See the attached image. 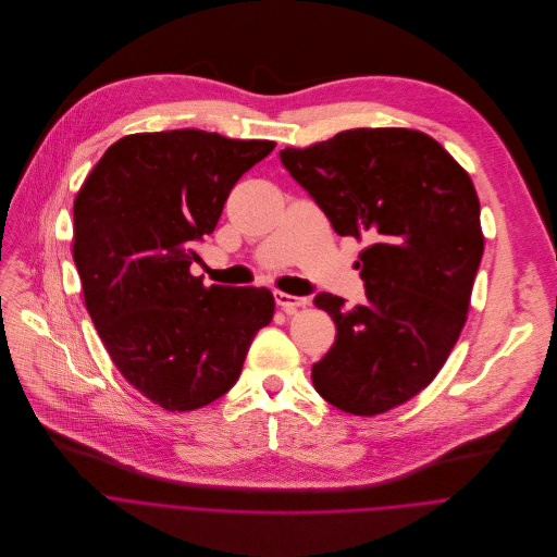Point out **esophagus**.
<instances>
[{"mask_svg": "<svg viewBox=\"0 0 557 557\" xmlns=\"http://www.w3.org/2000/svg\"><path fill=\"white\" fill-rule=\"evenodd\" d=\"M274 298H276V305L283 311H294L296 307H305L309 302L305 296H292V294H285V292H276Z\"/></svg>", "mask_w": 557, "mask_h": 557, "instance_id": "34e87169", "label": "esophagus"}]
</instances>
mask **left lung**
Listing matches in <instances>:
<instances>
[{
    "mask_svg": "<svg viewBox=\"0 0 557 557\" xmlns=\"http://www.w3.org/2000/svg\"><path fill=\"white\" fill-rule=\"evenodd\" d=\"M281 162L360 255L367 302L318 294L336 343L311 367L315 391L351 414L386 412L425 388L466 324L483 257L470 175L412 129H349Z\"/></svg>",
    "mask_w": 557,
    "mask_h": 557,
    "instance_id": "obj_1",
    "label": "left lung"
}]
</instances>
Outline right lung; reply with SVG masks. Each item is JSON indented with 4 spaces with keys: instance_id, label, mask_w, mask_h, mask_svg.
I'll list each match as a JSON object with an SVG mask.
<instances>
[{
    "instance_id": "1",
    "label": "right lung",
    "mask_w": 557,
    "mask_h": 557,
    "mask_svg": "<svg viewBox=\"0 0 557 557\" xmlns=\"http://www.w3.org/2000/svg\"><path fill=\"white\" fill-rule=\"evenodd\" d=\"M274 147L199 129L125 136L74 199L85 307L125 380L166 410L226 395L274 315L265 287H203L190 274L233 186Z\"/></svg>"
}]
</instances>
